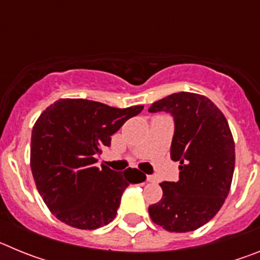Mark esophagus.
<instances>
[{
  "mask_svg": "<svg viewBox=\"0 0 260 260\" xmlns=\"http://www.w3.org/2000/svg\"><path fill=\"white\" fill-rule=\"evenodd\" d=\"M147 181H148V182H155L156 178L153 176H147Z\"/></svg>",
  "mask_w": 260,
  "mask_h": 260,
  "instance_id": "esophagus-1",
  "label": "esophagus"
}]
</instances>
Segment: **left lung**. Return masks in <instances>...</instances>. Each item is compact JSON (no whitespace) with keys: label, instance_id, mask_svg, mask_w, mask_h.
<instances>
[{"label":"left lung","instance_id":"obj_1","mask_svg":"<svg viewBox=\"0 0 260 260\" xmlns=\"http://www.w3.org/2000/svg\"><path fill=\"white\" fill-rule=\"evenodd\" d=\"M148 112L173 117L171 158L180 161V180L160 183L162 198L148 207L151 219L168 232L195 231L219 212L231 190L236 155L228 121L210 99L191 92L172 93Z\"/></svg>","mask_w":260,"mask_h":260}]
</instances>
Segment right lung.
Here are the masks:
<instances>
[{
	"mask_svg": "<svg viewBox=\"0 0 260 260\" xmlns=\"http://www.w3.org/2000/svg\"><path fill=\"white\" fill-rule=\"evenodd\" d=\"M142 105L119 108L84 99H61L40 114L32 128L31 171L50 212L78 229H98L116 217L121 197L138 183L137 169L119 173L95 167L110 137Z\"/></svg>",
	"mask_w": 260,
	"mask_h": 260,
	"instance_id": "obj_1",
	"label": "right lung"
}]
</instances>
